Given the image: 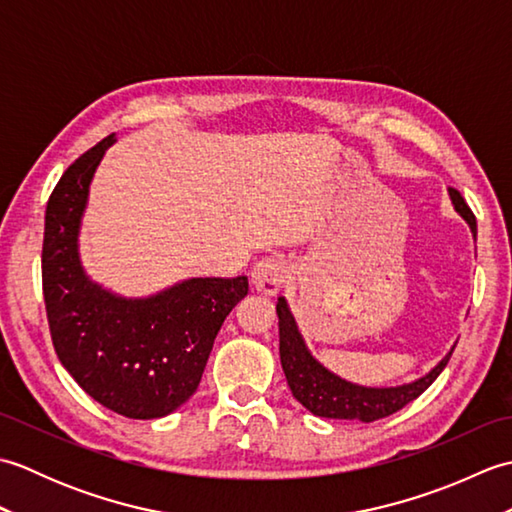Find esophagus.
<instances>
[{
    "mask_svg": "<svg viewBox=\"0 0 512 512\" xmlns=\"http://www.w3.org/2000/svg\"><path fill=\"white\" fill-rule=\"evenodd\" d=\"M288 279V266L286 262L275 257H266L262 262H257L253 273H250V281H253V288L262 295H277L279 288L286 284Z\"/></svg>",
    "mask_w": 512,
    "mask_h": 512,
    "instance_id": "esophagus-1",
    "label": "esophagus"
}]
</instances>
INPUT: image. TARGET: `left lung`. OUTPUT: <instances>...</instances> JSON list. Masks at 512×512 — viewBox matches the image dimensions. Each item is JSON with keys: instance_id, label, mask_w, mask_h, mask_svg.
Here are the masks:
<instances>
[{"instance_id": "obj_1", "label": "left lung", "mask_w": 512, "mask_h": 512, "mask_svg": "<svg viewBox=\"0 0 512 512\" xmlns=\"http://www.w3.org/2000/svg\"><path fill=\"white\" fill-rule=\"evenodd\" d=\"M449 198L455 213L469 224L473 239L477 237L475 215L466 206L462 195L449 189ZM277 317H279V356L281 367L288 380V387L303 407L319 418L332 420H358V422H374L396 413L411 400H416L440 372L447 367L453 354V347L442 361L431 367L427 374L394 387H367L345 380L332 369L325 367L317 356L310 352L306 339L295 321V314L290 312L286 297L277 299Z\"/></svg>"}]
</instances>
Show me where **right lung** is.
<instances>
[{"label": "right lung", "mask_w": 512, "mask_h": 512, "mask_svg": "<svg viewBox=\"0 0 512 512\" xmlns=\"http://www.w3.org/2000/svg\"><path fill=\"white\" fill-rule=\"evenodd\" d=\"M116 136L68 167L46 206L41 273L54 350L103 407L125 418L169 416L200 385L224 319L248 279L191 277L149 297H123L85 273L79 250L90 184Z\"/></svg>", "instance_id": "1"}]
</instances>
